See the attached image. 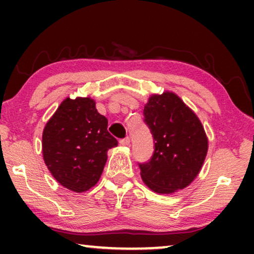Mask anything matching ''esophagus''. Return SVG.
Wrapping results in <instances>:
<instances>
[{
	"mask_svg": "<svg viewBox=\"0 0 254 254\" xmlns=\"http://www.w3.org/2000/svg\"><path fill=\"white\" fill-rule=\"evenodd\" d=\"M120 144L121 145H129L130 144V138L129 137H125V138H121L120 140Z\"/></svg>",
	"mask_w": 254,
	"mask_h": 254,
	"instance_id": "esophagus-1",
	"label": "esophagus"
}]
</instances>
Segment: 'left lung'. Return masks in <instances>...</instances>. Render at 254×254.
<instances>
[{"label":"left lung","mask_w":254,"mask_h":254,"mask_svg":"<svg viewBox=\"0 0 254 254\" xmlns=\"http://www.w3.org/2000/svg\"><path fill=\"white\" fill-rule=\"evenodd\" d=\"M144 123L154 137V154L138 163L145 185L170 194L190 185L199 175L208 138L196 114L173 92L152 95L143 110Z\"/></svg>","instance_id":"obj_1"}]
</instances>
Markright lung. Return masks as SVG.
<instances>
[{
	"label": "right lung",
	"instance_id": "right-lung-1",
	"mask_svg": "<svg viewBox=\"0 0 254 254\" xmlns=\"http://www.w3.org/2000/svg\"><path fill=\"white\" fill-rule=\"evenodd\" d=\"M107 124L89 97L65 98L60 104L43 133L45 164L59 184L82 193L98 183L107 150L118 145Z\"/></svg>",
	"mask_w": 254,
	"mask_h": 254
}]
</instances>
